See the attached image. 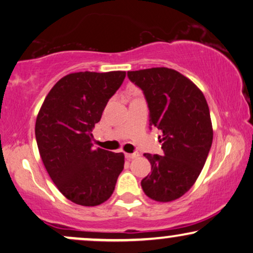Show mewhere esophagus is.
Wrapping results in <instances>:
<instances>
[{
  "instance_id": "obj_1",
  "label": "esophagus",
  "mask_w": 253,
  "mask_h": 253,
  "mask_svg": "<svg viewBox=\"0 0 253 253\" xmlns=\"http://www.w3.org/2000/svg\"><path fill=\"white\" fill-rule=\"evenodd\" d=\"M140 154L139 153H133V154H125V157L127 158V160H134V158L139 157Z\"/></svg>"
}]
</instances>
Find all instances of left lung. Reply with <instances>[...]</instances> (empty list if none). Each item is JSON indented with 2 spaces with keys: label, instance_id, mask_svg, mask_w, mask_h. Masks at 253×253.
I'll return each instance as SVG.
<instances>
[{
  "label": "left lung",
  "instance_id": "8db88e82",
  "mask_svg": "<svg viewBox=\"0 0 253 253\" xmlns=\"http://www.w3.org/2000/svg\"><path fill=\"white\" fill-rule=\"evenodd\" d=\"M127 76L143 91L150 128L163 133L164 154H144L151 173L141 186L155 201L176 200L193 186L213 142L206 98L191 80L166 67L128 72Z\"/></svg>",
  "mask_w": 253,
  "mask_h": 253
}]
</instances>
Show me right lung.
Instances as JSON below:
<instances>
[{"label":"right lung","instance_id":"right-lung-1","mask_svg":"<svg viewBox=\"0 0 253 253\" xmlns=\"http://www.w3.org/2000/svg\"><path fill=\"white\" fill-rule=\"evenodd\" d=\"M125 76V72L69 74L52 87L37 117L36 139L43 166L74 204H103L124 169V154L95 149L91 132Z\"/></svg>","mask_w":253,"mask_h":253}]
</instances>
